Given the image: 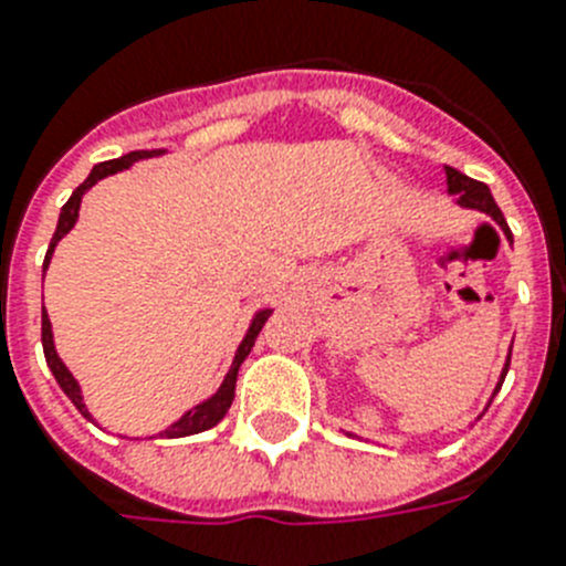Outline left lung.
Returning a JSON list of instances; mask_svg holds the SVG:
<instances>
[{
    "label": "left lung",
    "mask_w": 566,
    "mask_h": 566,
    "mask_svg": "<svg viewBox=\"0 0 566 566\" xmlns=\"http://www.w3.org/2000/svg\"><path fill=\"white\" fill-rule=\"evenodd\" d=\"M444 175H448V195H453V198H457L459 207H462V209H476V212H484V214H488V218H493V221H496L499 227H502L504 238H507L510 243H513V238H510L507 221H504L502 209H499L496 201H493V195H490V189L484 187L482 181H473V178H468V175H462V172H459V169H453V167H444ZM510 352H513V345H510ZM507 368H510V354H507V359H504L502 377H499L496 388H493V397H496L499 388H502L504 377H507ZM493 397L488 399V408H490V402H493ZM348 437H352V433H348Z\"/></svg>",
    "instance_id": "1"
}]
</instances>
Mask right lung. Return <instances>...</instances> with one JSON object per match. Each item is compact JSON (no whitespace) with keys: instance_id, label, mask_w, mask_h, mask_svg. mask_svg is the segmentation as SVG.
<instances>
[{"instance_id":"right-lung-1","label":"right lung","mask_w":566,"mask_h":566,"mask_svg":"<svg viewBox=\"0 0 566 566\" xmlns=\"http://www.w3.org/2000/svg\"><path fill=\"white\" fill-rule=\"evenodd\" d=\"M167 149H135V153H127L122 155V158H115V161H104V164H96V167L90 169L87 181L82 184V187H76V192L70 195V201L62 207V214H59V223H56V232H53V240H50V249L48 254H44V269L50 266V258H53V252H56L59 240L64 238V234L70 232V229L76 227L78 221V209H82V198L84 192H87L90 187H96L102 178H107V175H115V172H124V169L133 167L135 161H144V158H155V155H164ZM272 317V308H258L252 317V323H249L247 334H243V339H240L238 352H234V359H232V368H229V374L223 377L221 388L212 394V397H207L203 402L192 405L184 417L175 419L172 424H167L164 431H158L155 437L149 439H181V437H192V433H203L209 431V428H214V424L221 422L223 417H227L229 405H232L234 399V382H238V368L240 363L249 357V352H252L254 339H258L260 328H263V323ZM42 345H44V359H48L50 371H53V377H56L59 388H62L64 394L70 397V402L76 405L78 413L82 417H87L90 422H93V417H90L87 405H84V397H82V385L76 382V377L67 371V365L62 363V357L56 354V345H53V328H50V317L48 312H42Z\"/></svg>"}]
</instances>
